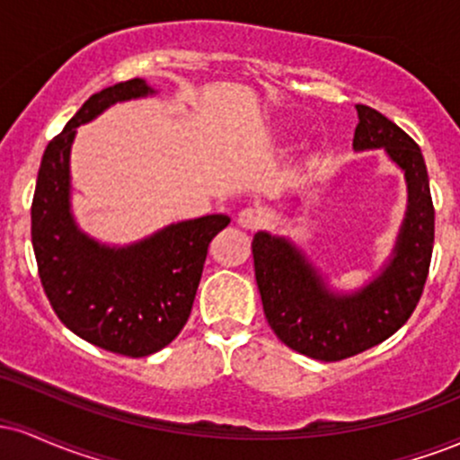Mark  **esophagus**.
I'll use <instances>...</instances> for the list:
<instances>
[{
	"label": "esophagus",
	"mask_w": 460,
	"mask_h": 460,
	"mask_svg": "<svg viewBox=\"0 0 460 460\" xmlns=\"http://www.w3.org/2000/svg\"><path fill=\"white\" fill-rule=\"evenodd\" d=\"M237 225H240L242 229H246V231H255L257 226L261 225V214L257 212V209H252V208L242 209V212L237 214Z\"/></svg>",
	"instance_id": "34e87169"
}]
</instances>
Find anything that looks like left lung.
<instances>
[{
    "instance_id": "1",
    "label": "left lung",
    "mask_w": 460,
    "mask_h": 460,
    "mask_svg": "<svg viewBox=\"0 0 460 460\" xmlns=\"http://www.w3.org/2000/svg\"><path fill=\"white\" fill-rule=\"evenodd\" d=\"M355 151L385 149L404 171L409 205L392 260L350 294L332 292L314 263L289 240L260 231L252 237L255 279L274 335L300 355L341 361L392 337L411 318L429 277L435 208L420 146L387 116L357 105Z\"/></svg>"
}]
</instances>
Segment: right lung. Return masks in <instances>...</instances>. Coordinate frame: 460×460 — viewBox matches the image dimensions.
<instances>
[{
  "label": "right lung",
  "mask_w": 460,
  "mask_h": 460,
  "mask_svg": "<svg viewBox=\"0 0 460 460\" xmlns=\"http://www.w3.org/2000/svg\"><path fill=\"white\" fill-rule=\"evenodd\" d=\"M145 79L93 94L47 145L31 200V246L51 307L68 331L103 350L131 358L171 344L192 311L209 242L229 216L168 225L129 246L88 237L71 214L68 157L75 128L119 102L153 94Z\"/></svg>",
  "instance_id": "right-lung-1"
}]
</instances>
